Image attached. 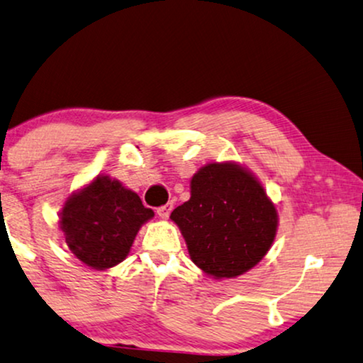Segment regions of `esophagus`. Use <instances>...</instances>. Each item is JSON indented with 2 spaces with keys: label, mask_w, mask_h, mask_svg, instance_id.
I'll use <instances>...</instances> for the list:
<instances>
[{
  "label": "esophagus",
  "mask_w": 363,
  "mask_h": 363,
  "mask_svg": "<svg viewBox=\"0 0 363 363\" xmlns=\"http://www.w3.org/2000/svg\"><path fill=\"white\" fill-rule=\"evenodd\" d=\"M171 211H172V202H167L166 206L159 207V209H157V216L161 217V219H167L169 214H171Z\"/></svg>",
  "instance_id": "34e87169"
}]
</instances>
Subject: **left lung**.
<instances>
[{"mask_svg": "<svg viewBox=\"0 0 363 363\" xmlns=\"http://www.w3.org/2000/svg\"><path fill=\"white\" fill-rule=\"evenodd\" d=\"M191 260L212 279H234L272 247L275 204L252 171L234 161L209 162L191 179V199L171 212Z\"/></svg>", "mask_w": 363, "mask_h": 363, "instance_id": "8db88e82", "label": "left lung"}]
</instances>
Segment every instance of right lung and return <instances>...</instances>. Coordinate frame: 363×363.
Segmentation results:
<instances>
[{
	"instance_id": "obj_1",
	"label": "right lung",
	"mask_w": 363,
	"mask_h": 363,
	"mask_svg": "<svg viewBox=\"0 0 363 363\" xmlns=\"http://www.w3.org/2000/svg\"><path fill=\"white\" fill-rule=\"evenodd\" d=\"M152 217L136 192L99 174L65 201L60 229L76 259L106 270L128 257L139 229Z\"/></svg>"
}]
</instances>
